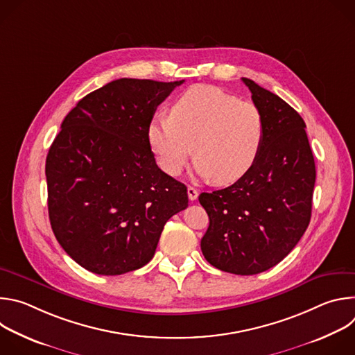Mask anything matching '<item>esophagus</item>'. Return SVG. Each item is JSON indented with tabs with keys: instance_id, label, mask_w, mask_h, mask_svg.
<instances>
[{
	"instance_id": "34e87169",
	"label": "esophagus",
	"mask_w": 355,
	"mask_h": 355,
	"mask_svg": "<svg viewBox=\"0 0 355 355\" xmlns=\"http://www.w3.org/2000/svg\"><path fill=\"white\" fill-rule=\"evenodd\" d=\"M198 189L196 188H193V187H188V198H189V200H195L196 198H198Z\"/></svg>"
}]
</instances>
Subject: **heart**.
<instances>
[{
	"label": "heart",
	"instance_id": "b5f03b06",
	"mask_svg": "<svg viewBox=\"0 0 355 355\" xmlns=\"http://www.w3.org/2000/svg\"><path fill=\"white\" fill-rule=\"evenodd\" d=\"M147 139L167 174L178 175L195 151L198 175L230 184L254 166L264 121L254 104L212 85H195L175 101L170 116L150 122Z\"/></svg>",
	"mask_w": 355,
	"mask_h": 355
}]
</instances>
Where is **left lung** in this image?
I'll use <instances>...</instances> for the list:
<instances>
[{
  "instance_id": "left-lung-1",
  "label": "left lung",
  "mask_w": 355,
  "mask_h": 355,
  "mask_svg": "<svg viewBox=\"0 0 355 355\" xmlns=\"http://www.w3.org/2000/svg\"><path fill=\"white\" fill-rule=\"evenodd\" d=\"M241 80L263 115L264 139L245 175L199 195L209 216L200 250L225 272L254 275L282 261L306 232L316 168L300 115L278 95Z\"/></svg>"
}]
</instances>
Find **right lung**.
Masks as SVG:
<instances>
[{
  "label": "right lung",
  "instance_id": "right-lung-1",
  "mask_svg": "<svg viewBox=\"0 0 355 355\" xmlns=\"http://www.w3.org/2000/svg\"><path fill=\"white\" fill-rule=\"evenodd\" d=\"M184 80L119 78L67 114L46 157L47 208L67 254L98 275L153 259L166 222L188 207L187 187L156 164L147 129Z\"/></svg>",
  "mask_w": 355,
  "mask_h": 355
}]
</instances>
